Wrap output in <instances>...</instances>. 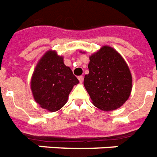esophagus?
<instances>
[{
    "label": "esophagus",
    "mask_w": 157,
    "mask_h": 157,
    "mask_svg": "<svg viewBox=\"0 0 157 157\" xmlns=\"http://www.w3.org/2000/svg\"><path fill=\"white\" fill-rule=\"evenodd\" d=\"M78 80H79V82H81V83L83 82V77H82V76H78Z\"/></svg>",
    "instance_id": "34e87169"
}]
</instances>
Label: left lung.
I'll return each instance as SVG.
<instances>
[{
    "label": "left lung",
    "mask_w": 157,
    "mask_h": 157,
    "mask_svg": "<svg viewBox=\"0 0 157 157\" xmlns=\"http://www.w3.org/2000/svg\"><path fill=\"white\" fill-rule=\"evenodd\" d=\"M84 84L93 105L104 111L118 109L128 100L132 89L129 67L116 50L104 46L90 57Z\"/></svg>",
    "instance_id": "1"
}]
</instances>
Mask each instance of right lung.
<instances>
[{"mask_svg":"<svg viewBox=\"0 0 157 157\" xmlns=\"http://www.w3.org/2000/svg\"><path fill=\"white\" fill-rule=\"evenodd\" d=\"M31 82L36 103L44 109L55 112L66 105L78 79L64 64L63 57L55 51H48L37 64Z\"/></svg>","mask_w":157,"mask_h":157,"instance_id":"add662e5","label":"right lung"}]
</instances>
